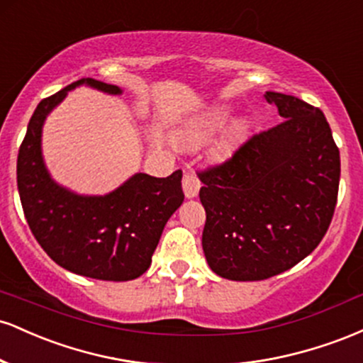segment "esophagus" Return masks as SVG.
Returning a JSON list of instances; mask_svg holds the SVG:
<instances>
[{
    "instance_id": "1",
    "label": "esophagus",
    "mask_w": 363,
    "mask_h": 363,
    "mask_svg": "<svg viewBox=\"0 0 363 363\" xmlns=\"http://www.w3.org/2000/svg\"><path fill=\"white\" fill-rule=\"evenodd\" d=\"M199 187H201V182H199V177L193 172H187L182 177V189H184L186 198H194L199 193Z\"/></svg>"
}]
</instances>
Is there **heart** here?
Masks as SVG:
<instances>
[{"mask_svg":"<svg viewBox=\"0 0 363 363\" xmlns=\"http://www.w3.org/2000/svg\"><path fill=\"white\" fill-rule=\"evenodd\" d=\"M230 119V111L223 106L210 107V109L199 114L198 118H194L184 129H181L177 135V140L181 145H186V147H201L206 141H210L216 133L222 129L227 121ZM245 133V124L244 123H235L232 124L230 129L225 133L223 140L220 141L218 148H216V153L220 157L227 155V153L232 152V148L242 140Z\"/></svg>","mask_w":363,"mask_h":363,"instance_id":"1","label":"heart"}]
</instances>
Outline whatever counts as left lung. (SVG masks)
<instances>
[{"instance_id":"8db88e82","label":"left lung","mask_w":363,"mask_h":363,"mask_svg":"<svg viewBox=\"0 0 363 363\" xmlns=\"http://www.w3.org/2000/svg\"><path fill=\"white\" fill-rule=\"evenodd\" d=\"M264 99L285 121L198 174L203 251L227 280H266L301 262L323 240L338 199L340 150L323 111L278 91Z\"/></svg>"}]
</instances>
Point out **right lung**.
Segmentation results:
<instances>
[{
    "label": "right lung",
    "instance_id": "right-lung-1",
    "mask_svg": "<svg viewBox=\"0 0 363 363\" xmlns=\"http://www.w3.org/2000/svg\"><path fill=\"white\" fill-rule=\"evenodd\" d=\"M80 85L121 94L119 86L82 78L39 102L16 160L20 201L32 234L54 262L95 280H135L150 268L165 223L184 201L182 170L169 177L135 174L104 196H82L54 182L40 148L44 121Z\"/></svg>",
    "mask_w": 363,
    "mask_h": 363
}]
</instances>
